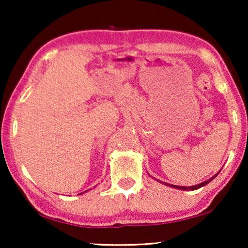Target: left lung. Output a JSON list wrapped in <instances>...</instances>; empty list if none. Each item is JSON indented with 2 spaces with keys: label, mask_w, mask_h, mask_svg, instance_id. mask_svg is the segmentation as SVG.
<instances>
[{
  "label": "left lung",
  "mask_w": 248,
  "mask_h": 248,
  "mask_svg": "<svg viewBox=\"0 0 248 248\" xmlns=\"http://www.w3.org/2000/svg\"><path fill=\"white\" fill-rule=\"evenodd\" d=\"M218 175V174H217ZM217 175H215L213 176V177H211L210 179H208V181H205V182H203V183H201V184H198V185H194V186H188V187H186V186H177V185H170V184H167V183H165L166 185L167 186H171V187H174V188H178V189H183V191H194V189H198V188H201L202 186H204V185H206V184H209L210 182L212 181L213 178L215 177H217Z\"/></svg>",
  "instance_id": "1"
}]
</instances>
